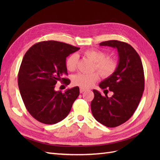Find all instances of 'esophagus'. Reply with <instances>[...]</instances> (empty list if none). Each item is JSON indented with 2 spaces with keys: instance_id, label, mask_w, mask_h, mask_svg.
I'll return each mask as SVG.
<instances>
[{
  "instance_id": "34e87169",
  "label": "esophagus",
  "mask_w": 160,
  "mask_h": 160,
  "mask_svg": "<svg viewBox=\"0 0 160 160\" xmlns=\"http://www.w3.org/2000/svg\"><path fill=\"white\" fill-rule=\"evenodd\" d=\"M86 91V89H83V88H80V93H83L84 91Z\"/></svg>"
}]
</instances>
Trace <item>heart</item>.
<instances>
[{
  "mask_svg": "<svg viewBox=\"0 0 160 160\" xmlns=\"http://www.w3.org/2000/svg\"><path fill=\"white\" fill-rule=\"evenodd\" d=\"M83 55L94 62L93 69L99 71L103 77H109L112 75L118 69V63L114 59L106 57V54L100 50L89 49L83 52ZM77 65V56L72 54L67 57L65 61V67L69 72L75 71ZM99 78L98 72L89 74L78 73L72 77V83L75 86L81 88L88 89L93 86Z\"/></svg>",
  "mask_w": 160,
  "mask_h": 160,
  "instance_id": "heart-1",
  "label": "heart"
}]
</instances>
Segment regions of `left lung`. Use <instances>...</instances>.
<instances>
[{"label": "left lung", "instance_id": "1", "mask_svg": "<svg viewBox=\"0 0 160 160\" xmlns=\"http://www.w3.org/2000/svg\"><path fill=\"white\" fill-rule=\"evenodd\" d=\"M99 45L117 49L119 62L114 73L99 85L102 89L108 88L113 92V95L111 98L108 93L103 96L93 89L91 108L98 122L106 127L115 128L127 122L138 107L144 91L143 65L138 53L127 42L111 40Z\"/></svg>", "mask_w": 160, "mask_h": 160}]
</instances>
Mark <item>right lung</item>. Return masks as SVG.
I'll list each match as a JSON object with an SVG mask.
<instances>
[{"label": "right lung", "instance_id": "add662e5", "mask_svg": "<svg viewBox=\"0 0 160 160\" xmlns=\"http://www.w3.org/2000/svg\"><path fill=\"white\" fill-rule=\"evenodd\" d=\"M80 48L65 42L47 41L37 42L24 56L18 74V85L22 101L32 117L45 124H55L69 113L79 95L75 87L65 93L56 91L58 81L65 85L70 80L66 58Z\"/></svg>", "mask_w": 160, "mask_h": 160}]
</instances>
